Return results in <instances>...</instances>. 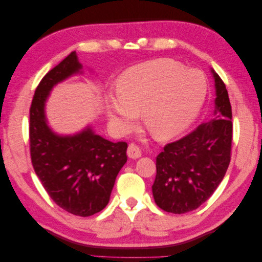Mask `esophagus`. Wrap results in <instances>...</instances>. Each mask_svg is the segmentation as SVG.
Returning <instances> with one entry per match:
<instances>
[{
  "mask_svg": "<svg viewBox=\"0 0 262 262\" xmlns=\"http://www.w3.org/2000/svg\"><path fill=\"white\" fill-rule=\"evenodd\" d=\"M126 153H128V156L130 158H133V160H136V158L141 157L142 150H141V148L136 143H130L129 146H128V150H126Z\"/></svg>",
  "mask_w": 262,
  "mask_h": 262,
  "instance_id": "1",
  "label": "esophagus"
}]
</instances>
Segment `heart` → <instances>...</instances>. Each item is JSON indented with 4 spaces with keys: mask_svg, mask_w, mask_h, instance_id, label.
<instances>
[{
    "mask_svg": "<svg viewBox=\"0 0 262 262\" xmlns=\"http://www.w3.org/2000/svg\"><path fill=\"white\" fill-rule=\"evenodd\" d=\"M208 92V81L198 70H188L171 59L136 66L122 74L119 93L106 96L112 121L126 132L144 113L153 137L168 140L184 132L199 115Z\"/></svg>",
    "mask_w": 262,
    "mask_h": 262,
    "instance_id": "1",
    "label": "heart"
}]
</instances>
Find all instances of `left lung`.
<instances>
[{
    "mask_svg": "<svg viewBox=\"0 0 262 262\" xmlns=\"http://www.w3.org/2000/svg\"><path fill=\"white\" fill-rule=\"evenodd\" d=\"M212 73L216 90L213 119L166 144L156 157L152 190L155 203L166 212L182 214L199 208L215 191L231 162L232 106L224 82Z\"/></svg>",
    "mask_w": 262,
    "mask_h": 262,
    "instance_id": "8db88e82",
    "label": "left lung"
}]
</instances>
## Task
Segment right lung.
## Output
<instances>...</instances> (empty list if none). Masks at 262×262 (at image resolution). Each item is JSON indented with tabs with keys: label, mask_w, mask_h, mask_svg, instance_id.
<instances>
[{
	"label": "right lung",
	"mask_w": 262,
	"mask_h": 262,
	"mask_svg": "<svg viewBox=\"0 0 262 262\" xmlns=\"http://www.w3.org/2000/svg\"><path fill=\"white\" fill-rule=\"evenodd\" d=\"M81 69L73 51L42 77L29 110V144L31 164L47 193L64 211L85 217L108 204L118 172L128 160V144L105 140L91 128L59 137L47 124L49 92Z\"/></svg>",
	"instance_id": "add662e5"
}]
</instances>
